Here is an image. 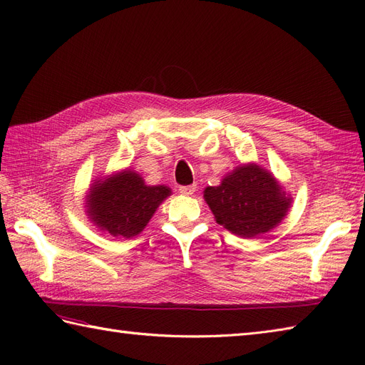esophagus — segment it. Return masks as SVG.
<instances>
[{
    "label": "esophagus",
    "instance_id": "34e87169",
    "mask_svg": "<svg viewBox=\"0 0 365 365\" xmlns=\"http://www.w3.org/2000/svg\"><path fill=\"white\" fill-rule=\"evenodd\" d=\"M180 192L185 196H190L196 192V185H182V187H180Z\"/></svg>",
    "mask_w": 365,
    "mask_h": 365
}]
</instances>
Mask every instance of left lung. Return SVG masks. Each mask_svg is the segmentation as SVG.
<instances>
[{
	"label": "left lung",
	"instance_id": "left-lung-1",
	"mask_svg": "<svg viewBox=\"0 0 365 365\" xmlns=\"http://www.w3.org/2000/svg\"><path fill=\"white\" fill-rule=\"evenodd\" d=\"M204 200L219 225L244 239L277 227L292 204L279 180L256 163L240 164L219 185H208Z\"/></svg>",
	"mask_w": 365,
	"mask_h": 365
}]
</instances>
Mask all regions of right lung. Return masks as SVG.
Segmentation results:
<instances>
[{"label": "right lung", "mask_w": 365, "mask_h": 365, "mask_svg": "<svg viewBox=\"0 0 365 365\" xmlns=\"http://www.w3.org/2000/svg\"><path fill=\"white\" fill-rule=\"evenodd\" d=\"M170 195L168 185H148L140 173L123 169L91 184L85 196V213L102 231L117 239H130L146 228Z\"/></svg>", "instance_id": "right-lung-1"}]
</instances>
